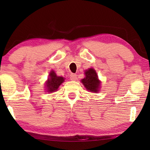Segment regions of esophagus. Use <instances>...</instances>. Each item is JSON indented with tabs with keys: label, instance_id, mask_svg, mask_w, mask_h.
<instances>
[{
	"label": "esophagus",
	"instance_id": "1",
	"mask_svg": "<svg viewBox=\"0 0 150 150\" xmlns=\"http://www.w3.org/2000/svg\"><path fill=\"white\" fill-rule=\"evenodd\" d=\"M77 79V76L76 74H71L70 80L71 81H76Z\"/></svg>",
	"mask_w": 150,
	"mask_h": 150
}]
</instances>
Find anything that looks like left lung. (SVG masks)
Returning <instances> with one entry per match:
<instances>
[{
    "instance_id": "left-lung-1",
    "label": "left lung",
    "mask_w": 150,
    "mask_h": 150,
    "mask_svg": "<svg viewBox=\"0 0 150 150\" xmlns=\"http://www.w3.org/2000/svg\"><path fill=\"white\" fill-rule=\"evenodd\" d=\"M82 83L88 91L98 92L100 82L98 80L96 71L93 68L85 71V78L82 80Z\"/></svg>"
}]
</instances>
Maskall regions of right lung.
<instances>
[{"mask_svg": "<svg viewBox=\"0 0 150 150\" xmlns=\"http://www.w3.org/2000/svg\"><path fill=\"white\" fill-rule=\"evenodd\" d=\"M50 78L46 83V87L48 92H53L57 91L61 83L64 81L63 77L57 76L54 71H51L50 73Z\"/></svg>", "mask_w": 150, "mask_h": 150, "instance_id": "add662e5", "label": "right lung"}]
</instances>
